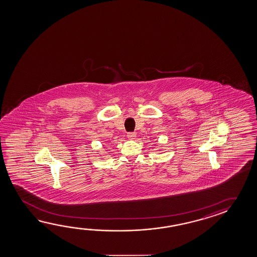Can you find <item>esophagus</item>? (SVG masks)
<instances>
[{
  "instance_id": "34e87169",
  "label": "esophagus",
  "mask_w": 257,
  "mask_h": 257,
  "mask_svg": "<svg viewBox=\"0 0 257 257\" xmlns=\"http://www.w3.org/2000/svg\"><path fill=\"white\" fill-rule=\"evenodd\" d=\"M126 137H127L130 140H134L136 137V132H130V133H127Z\"/></svg>"
}]
</instances>
